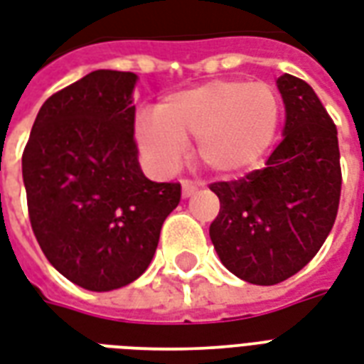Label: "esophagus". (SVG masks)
I'll use <instances>...</instances> for the list:
<instances>
[{"label": "esophagus", "instance_id": "1", "mask_svg": "<svg viewBox=\"0 0 364 364\" xmlns=\"http://www.w3.org/2000/svg\"><path fill=\"white\" fill-rule=\"evenodd\" d=\"M183 187V198H188V196H193L196 193V185L193 181H188V179H183L181 181Z\"/></svg>", "mask_w": 364, "mask_h": 364}]
</instances>
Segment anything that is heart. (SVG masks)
Here are the masks:
<instances>
[{
    "label": "heart",
    "instance_id": "b5f03b06",
    "mask_svg": "<svg viewBox=\"0 0 364 364\" xmlns=\"http://www.w3.org/2000/svg\"><path fill=\"white\" fill-rule=\"evenodd\" d=\"M281 110V99L269 83L213 80L171 93L158 102L154 114H139L133 135L156 170H173L183 143L196 141V158L208 171L237 177L267 156Z\"/></svg>",
    "mask_w": 364,
    "mask_h": 364
}]
</instances>
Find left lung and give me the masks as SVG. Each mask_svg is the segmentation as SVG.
<instances>
[{
    "label": "left lung",
    "instance_id": "obj_1",
    "mask_svg": "<svg viewBox=\"0 0 364 364\" xmlns=\"http://www.w3.org/2000/svg\"><path fill=\"white\" fill-rule=\"evenodd\" d=\"M287 122L263 170L212 183L219 213L210 238L232 274L252 284L287 281L311 262L336 221L342 170L334 122L304 80H277Z\"/></svg>",
    "mask_w": 364,
    "mask_h": 364
}]
</instances>
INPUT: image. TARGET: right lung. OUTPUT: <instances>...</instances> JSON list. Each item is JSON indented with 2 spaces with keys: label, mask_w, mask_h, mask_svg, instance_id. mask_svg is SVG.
I'll use <instances>...</instances> for the list:
<instances>
[{
  "label": "right lung",
  "mask_w": 364,
  "mask_h": 364,
  "mask_svg": "<svg viewBox=\"0 0 364 364\" xmlns=\"http://www.w3.org/2000/svg\"><path fill=\"white\" fill-rule=\"evenodd\" d=\"M133 72L95 70L57 91L22 152L28 215L53 267L108 292L145 273L179 183L146 179L133 139Z\"/></svg>",
  "instance_id": "right-lung-1"
}]
</instances>
